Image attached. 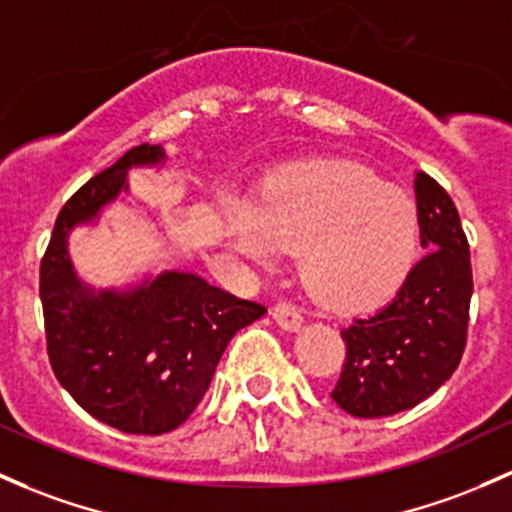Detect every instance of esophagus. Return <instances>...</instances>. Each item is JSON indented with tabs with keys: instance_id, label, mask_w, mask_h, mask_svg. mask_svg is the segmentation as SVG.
Here are the masks:
<instances>
[{
	"instance_id": "esophagus-1",
	"label": "esophagus",
	"mask_w": 512,
	"mask_h": 512,
	"mask_svg": "<svg viewBox=\"0 0 512 512\" xmlns=\"http://www.w3.org/2000/svg\"><path fill=\"white\" fill-rule=\"evenodd\" d=\"M272 319L277 321L279 326L284 328V331H299L301 324H304V316H301V311L297 309V306L292 304H277L272 309Z\"/></svg>"
}]
</instances>
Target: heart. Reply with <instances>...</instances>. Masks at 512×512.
Wrapping results in <instances>:
<instances>
[{
    "mask_svg": "<svg viewBox=\"0 0 512 512\" xmlns=\"http://www.w3.org/2000/svg\"><path fill=\"white\" fill-rule=\"evenodd\" d=\"M225 223L233 250L252 262L301 247V277L336 309H373L395 297L419 250L410 193L343 161L284 171L257 203L230 196Z\"/></svg>",
    "mask_w": 512,
    "mask_h": 512,
    "instance_id": "heart-1",
    "label": "heart"
}]
</instances>
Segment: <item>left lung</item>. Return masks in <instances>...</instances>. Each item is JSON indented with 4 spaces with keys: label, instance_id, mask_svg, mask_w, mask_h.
I'll list each match as a JSON object with an SVG mask.
<instances>
[{
    "label": "left lung",
    "instance_id": "1",
    "mask_svg": "<svg viewBox=\"0 0 512 512\" xmlns=\"http://www.w3.org/2000/svg\"><path fill=\"white\" fill-rule=\"evenodd\" d=\"M419 242L427 255L397 297L343 328L346 365L331 397L353 417H390L427 400L459 365L471 304L469 242L449 193L414 179Z\"/></svg>",
    "mask_w": 512,
    "mask_h": 512
}]
</instances>
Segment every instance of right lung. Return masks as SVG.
<instances>
[{
	"instance_id": "add662e5",
	"label": "right lung",
	"mask_w": 512,
	"mask_h": 512,
	"mask_svg": "<svg viewBox=\"0 0 512 512\" xmlns=\"http://www.w3.org/2000/svg\"><path fill=\"white\" fill-rule=\"evenodd\" d=\"M159 144H139L80 188L58 213L41 260V304L51 368L71 397L107 427L164 434L196 410L220 355L265 306L233 297L193 272L147 270L122 287H93L68 252L129 193V171L164 169Z\"/></svg>"
}]
</instances>
